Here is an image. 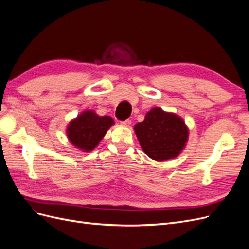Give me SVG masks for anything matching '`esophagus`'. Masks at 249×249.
Listing matches in <instances>:
<instances>
[{"instance_id":"34e87169","label":"esophagus","mask_w":249,"mask_h":249,"mask_svg":"<svg viewBox=\"0 0 249 249\" xmlns=\"http://www.w3.org/2000/svg\"><path fill=\"white\" fill-rule=\"evenodd\" d=\"M120 124H122L124 126H129L131 124V120L130 119H125V120H124V122H122Z\"/></svg>"}]
</instances>
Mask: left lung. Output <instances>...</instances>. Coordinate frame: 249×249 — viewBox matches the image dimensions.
<instances>
[{
    "mask_svg": "<svg viewBox=\"0 0 249 249\" xmlns=\"http://www.w3.org/2000/svg\"><path fill=\"white\" fill-rule=\"evenodd\" d=\"M140 146L150 159L164 162L177 158L186 147L189 129L176 113L154 107L134 126Z\"/></svg>",
    "mask_w": 249,
    "mask_h": 249,
    "instance_id": "8db88e82",
    "label": "left lung"
}]
</instances>
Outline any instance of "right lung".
Returning a JSON list of instances; mask_svg holds the SVG:
<instances>
[{
  "instance_id": "1",
  "label": "right lung",
  "mask_w": 249,
  "mask_h": 249,
  "mask_svg": "<svg viewBox=\"0 0 249 249\" xmlns=\"http://www.w3.org/2000/svg\"><path fill=\"white\" fill-rule=\"evenodd\" d=\"M110 116H100L92 110L83 111L66 126V136L71 144L81 152H91L100 144L107 131L114 124Z\"/></svg>"
}]
</instances>
